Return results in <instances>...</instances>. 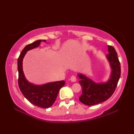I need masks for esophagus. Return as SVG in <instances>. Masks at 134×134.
Listing matches in <instances>:
<instances>
[{"label": "esophagus", "instance_id": "obj_1", "mask_svg": "<svg viewBox=\"0 0 134 134\" xmlns=\"http://www.w3.org/2000/svg\"><path fill=\"white\" fill-rule=\"evenodd\" d=\"M70 80H71V81L72 82H76V77H75V76H74V75H72V76H71V78H70Z\"/></svg>", "mask_w": 134, "mask_h": 134}]
</instances>
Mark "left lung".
Here are the masks:
<instances>
[{"mask_svg":"<svg viewBox=\"0 0 134 134\" xmlns=\"http://www.w3.org/2000/svg\"><path fill=\"white\" fill-rule=\"evenodd\" d=\"M108 54L106 56L109 62L111 72L106 82L97 83L82 74H78L81 80L79 83L82 87L79 101L85 105H94L109 99L114 93L121 74L120 64L118 54L112 46L108 45Z\"/></svg>","mask_w":134,"mask_h":134,"instance_id":"1","label":"left lung"}]
</instances>
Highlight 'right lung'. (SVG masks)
I'll use <instances>...</instances> for the list:
<instances>
[{
    "label": "right lung",
    "instance_id": "right-lung-1",
    "mask_svg": "<svg viewBox=\"0 0 134 134\" xmlns=\"http://www.w3.org/2000/svg\"><path fill=\"white\" fill-rule=\"evenodd\" d=\"M45 40H38L27 45L18 59V85L22 94L30 103L42 108L51 107L55 102L60 89L65 85V81H56L42 85H35L29 82L23 71V59L27 51L40 46Z\"/></svg>",
    "mask_w": 134,
    "mask_h": 134
}]
</instances>
